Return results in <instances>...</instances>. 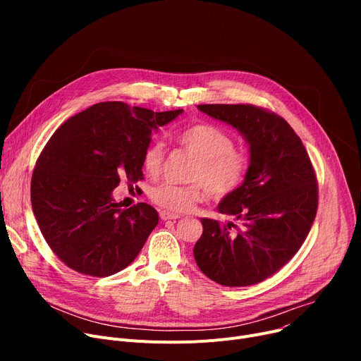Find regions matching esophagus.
<instances>
[{
    "instance_id": "1",
    "label": "esophagus",
    "mask_w": 361,
    "mask_h": 361,
    "mask_svg": "<svg viewBox=\"0 0 361 361\" xmlns=\"http://www.w3.org/2000/svg\"><path fill=\"white\" fill-rule=\"evenodd\" d=\"M159 216H161V219H162V221H168V219H178V218H180V215H177V214H171V212H168V211H161Z\"/></svg>"
}]
</instances>
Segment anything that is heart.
<instances>
[{
	"label": "heart",
	"mask_w": 361,
	"mask_h": 361,
	"mask_svg": "<svg viewBox=\"0 0 361 361\" xmlns=\"http://www.w3.org/2000/svg\"><path fill=\"white\" fill-rule=\"evenodd\" d=\"M177 140L199 158L190 173V180L196 183H161L150 188V200L162 209L177 214L192 209L204 197L206 188L215 197H225L238 190L247 177L249 157L234 146L231 135L221 127L207 123L188 126L178 133ZM164 157L162 142L157 140L146 147L142 166L149 177L159 176Z\"/></svg>",
	"instance_id": "heart-1"
}]
</instances>
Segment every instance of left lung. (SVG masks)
<instances>
[{
    "label": "left lung",
    "mask_w": 361,
    "mask_h": 361,
    "mask_svg": "<svg viewBox=\"0 0 361 361\" xmlns=\"http://www.w3.org/2000/svg\"><path fill=\"white\" fill-rule=\"evenodd\" d=\"M233 126L249 143L250 165L238 190L218 204L241 221L203 218L195 244L200 271L225 287L255 286L288 263L305 243L317 212V183L301 139L275 112L249 104L199 105Z\"/></svg>",
    "instance_id": "obj_1"
}]
</instances>
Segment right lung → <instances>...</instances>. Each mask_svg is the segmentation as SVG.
Segmentation results:
<instances>
[{
    "label": "right lung",
    "instance_id": "right-lung-1",
    "mask_svg": "<svg viewBox=\"0 0 361 361\" xmlns=\"http://www.w3.org/2000/svg\"><path fill=\"white\" fill-rule=\"evenodd\" d=\"M181 112L99 102L51 136L36 161L30 200L45 241L68 268L102 278L136 259L158 212L147 203L121 209L112 190L121 178L143 180L152 133Z\"/></svg>",
    "mask_w": 361,
    "mask_h": 361
}]
</instances>
